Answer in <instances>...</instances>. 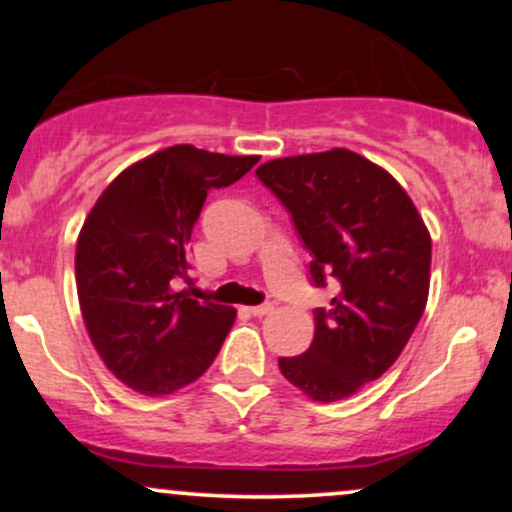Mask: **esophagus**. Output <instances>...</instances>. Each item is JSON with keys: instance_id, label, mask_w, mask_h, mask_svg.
Wrapping results in <instances>:
<instances>
[{"instance_id": "esophagus-1", "label": "esophagus", "mask_w": 512, "mask_h": 512, "mask_svg": "<svg viewBox=\"0 0 512 512\" xmlns=\"http://www.w3.org/2000/svg\"><path fill=\"white\" fill-rule=\"evenodd\" d=\"M274 310V305L272 303H264V305H250L248 308V313L250 315H255V317H264V315H269Z\"/></svg>"}]
</instances>
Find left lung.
<instances>
[{
  "label": "left lung",
  "mask_w": 512,
  "mask_h": 512,
  "mask_svg": "<svg viewBox=\"0 0 512 512\" xmlns=\"http://www.w3.org/2000/svg\"><path fill=\"white\" fill-rule=\"evenodd\" d=\"M257 175L296 223L317 286L334 279L301 356L279 358L291 385L337 402L378 380L419 325L431 286V233L404 187L361 154L330 149L274 158Z\"/></svg>",
  "instance_id": "obj_1"
}]
</instances>
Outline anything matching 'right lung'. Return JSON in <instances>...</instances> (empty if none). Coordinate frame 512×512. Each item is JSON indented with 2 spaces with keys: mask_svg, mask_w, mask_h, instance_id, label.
I'll list each match as a JSON object with an SVG mask.
<instances>
[{
  "mask_svg": "<svg viewBox=\"0 0 512 512\" xmlns=\"http://www.w3.org/2000/svg\"><path fill=\"white\" fill-rule=\"evenodd\" d=\"M260 156L175 144L132 163L88 211L76 240V293L91 344L134 392L173 395L219 354L236 308L199 303L175 286L211 190L243 178Z\"/></svg>",
  "mask_w": 512,
  "mask_h": 512,
  "instance_id": "add662e5",
  "label": "right lung"
}]
</instances>
